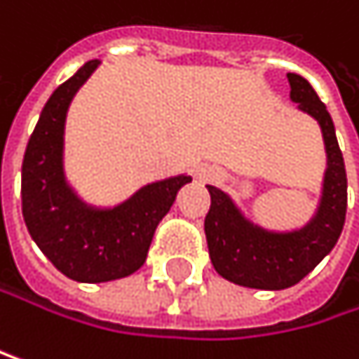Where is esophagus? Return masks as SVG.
I'll return each instance as SVG.
<instances>
[{
    "label": "esophagus",
    "mask_w": 359,
    "mask_h": 359,
    "mask_svg": "<svg viewBox=\"0 0 359 359\" xmlns=\"http://www.w3.org/2000/svg\"><path fill=\"white\" fill-rule=\"evenodd\" d=\"M198 176L202 178V181H210V178H217V176H219V172H217V168H212V165H202V168L198 170Z\"/></svg>",
    "instance_id": "1"
}]
</instances>
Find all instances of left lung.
<instances>
[{
	"instance_id": "1",
	"label": "left lung",
	"mask_w": 359,
	"mask_h": 359,
	"mask_svg": "<svg viewBox=\"0 0 359 359\" xmlns=\"http://www.w3.org/2000/svg\"><path fill=\"white\" fill-rule=\"evenodd\" d=\"M286 77L290 100L318 121L326 151L322 191L311 219L299 227L271 229L246 217L227 191L206 185L212 200L204 221L210 261L225 280L257 290H284L313 271L334 248L347 212V174L332 117L305 77Z\"/></svg>"
}]
</instances>
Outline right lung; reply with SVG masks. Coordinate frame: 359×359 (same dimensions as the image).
Segmentation results:
<instances>
[{
	"mask_svg": "<svg viewBox=\"0 0 359 359\" xmlns=\"http://www.w3.org/2000/svg\"><path fill=\"white\" fill-rule=\"evenodd\" d=\"M100 60L86 62L60 83L29 138L22 159V217L33 242L67 278L98 284L142 267L153 233L191 176L176 174L138 187L126 200L102 206L79 196L65 168V126L71 100Z\"/></svg>",
	"mask_w": 359,
	"mask_h": 359,
	"instance_id": "add662e5",
	"label": "right lung"
}]
</instances>
